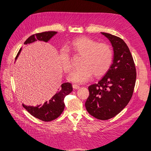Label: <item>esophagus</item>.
Here are the masks:
<instances>
[{"label": "esophagus", "instance_id": "esophagus-1", "mask_svg": "<svg viewBox=\"0 0 151 151\" xmlns=\"http://www.w3.org/2000/svg\"><path fill=\"white\" fill-rule=\"evenodd\" d=\"M73 88L75 89H78L80 88V86L76 84H73Z\"/></svg>", "mask_w": 151, "mask_h": 151}]
</instances>
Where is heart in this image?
<instances>
[{
  "instance_id": "1",
  "label": "heart",
  "mask_w": 151,
  "mask_h": 151,
  "mask_svg": "<svg viewBox=\"0 0 151 151\" xmlns=\"http://www.w3.org/2000/svg\"><path fill=\"white\" fill-rule=\"evenodd\" d=\"M69 47L74 52L83 56L82 67L74 70L69 75V81L82 84L88 81L92 76L100 77L110 69L113 62V50L106 43H99L91 38L82 37L73 40ZM60 62L63 70L66 73L72 68L70 57L67 49H62L59 54Z\"/></svg>"
}]
</instances>
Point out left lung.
Listing matches in <instances>:
<instances>
[{"label": "left lung", "instance_id": "8db88e82", "mask_svg": "<svg viewBox=\"0 0 151 151\" xmlns=\"http://www.w3.org/2000/svg\"><path fill=\"white\" fill-rule=\"evenodd\" d=\"M114 50L113 63L97 84L88 87L85 106L88 113L100 120L115 117L132 97L136 79L135 64L129 47L120 37L101 32Z\"/></svg>", "mask_w": 151, "mask_h": 151}]
</instances>
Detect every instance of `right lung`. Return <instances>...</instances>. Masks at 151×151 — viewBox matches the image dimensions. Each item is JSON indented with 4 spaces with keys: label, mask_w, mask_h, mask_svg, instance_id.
<instances>
[{
    "label": "right lung",
    "mask_w": 151,
    "mask_h": 151,
    "mask_svg": "<svg viewBox=\"0 0 151 151\" xmlns=\"http://www.w3.org/2000/svg\"><path fill=\"white\" fill-rule=\"evenodd\" d=\"M57 33V32L49 31L34 34L28 37L25 41L24 44H30L37 41H41L47 43ZM21 50L22 48L19 50L15 60L17 59ZM72 91L73 87L70 83H63L61 86L59 91L49 101H46L43 104L33 106H27L22 104V106L36 118L43 121H51L58 118L62 114L65 108L64 99L65 96L69 95Z\"/></svg>",
    "instance_id": "1"
}]
</instances>
